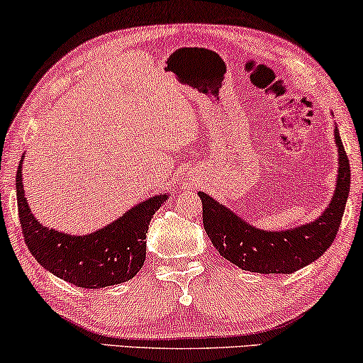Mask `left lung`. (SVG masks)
<instances>
[{"mask_svg": "<svg viewBox=\"0 0 363 363\" xmlns=\"http://www.w3.org/2000/svg\"><path fill=\"white\" fill-rule=\"evenodd\" d=\"M339 175L330 205L315 221L287 231H262L200 191L203 226L225 259L245 271L289 274L320 257L334 242L350 190V163L335 127Z\"/></svg>", "mask_w": 363, "mask_h": 363, "instance_id": "8db88e82", "label": "left lung"}]
</instances>
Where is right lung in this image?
<instances>
[{"label": "right lung", "instance_id": "1", "mask_svg": "<svg viewBox=\"0 0 363 363\" xmlns=\"http://www.w3.org/2000/svg\"><path fill=\"white\" fill-rule=\"evenodd\" d=\"M21 163L16 172L19 223L28 250L54 276L84 289L121 284L140 271L147 255L150 220L167 195H157L102 230L86 236H72L48 230L33 216L24 198Z\"/></svg>", "mask_w": 363, "mask_h": 363}]
</instances>
